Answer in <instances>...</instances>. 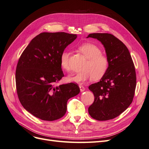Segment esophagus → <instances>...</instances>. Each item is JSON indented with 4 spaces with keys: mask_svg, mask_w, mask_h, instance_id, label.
Masks as SVG:
<instances>
[{
    "mask_svg": "<svg viewBox=\"0 0 149 149\" xmlns=\"http://www.w3.org/2000/svg\"><path fill=\"white\" fill-rule=\"evenodd\" d=\"M79 88H80V91H81V92H83V91H84V90H85L84 87V86H83L82 85L79 84Z\"/></svg>",
    "mask_w": 149,
    "mask_h": 149,
    "instance_id": "esophagus-1",
    "label": "esophagus"
}]
</instances>
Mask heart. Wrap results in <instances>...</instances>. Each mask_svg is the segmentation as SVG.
Instances as JSON below:
<instances>
[{
	"mask_svg": "<svg viewBox=\"0 0 149 149\" xmlns=\"http://www.w3.org/2000/svg\"><path fill=\"white\" fill-rule=\"evenodd\" d=\"M79 49L88 58V60L85 63L83 71L74 75L68 76V81L82 83L92 78L94 80L102 78L107 71L109 61L107 58L101 53V48L94 44L86 43L81 45ZM69 56L70 53L66 50L60 55V65L65 71L70 70Z\"/></svg>",
	"mask_w": 149,
	"mask_h": 149,
	"instance_id": "1",
	"label": "heart"
}]
</instances>
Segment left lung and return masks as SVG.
I'll use <instances>...</instances> for the list:
<instances>
[{
	"instance_id": "1",
	"label": "left lung",
	"mask_w": 149,
	"mask_h": 149,
	"mask_svg": "<svg viewBox=\"0 0 149 149\" xmlns=\"http://www.w3.org/2000/svg\"><path fill=\"white\" fill-rule=\"evenodd\" d=\"M89 37L103 45L109 67L100 81L89 86L94 101L88 112L96 120H110L123 113L132 102L136 86L135 66L128 48L113 35L94 33Z\"/></svg>"
}]
</instances>
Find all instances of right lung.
Instances as JSON below:
<instances>
[{
  "label": "right lung",
  "instance_id": "1",
  "mask_svg": "<svg viewBox=\"0 0 149 149\" xmlns=\"http://www.w3.org/2000/svg\"><path fill=\"white\" fill-rule=\"evenodd\" d=\"M76 38L65 32H43L31 40L21 55L15 73L18 97L36 118L48 121L62 118L68 100L79 93L74 83L55 85L64 76L61 54Z\"/></svg>",
  "mask_w": 149,
  "mask_h": 149
}]
</instances>
